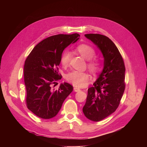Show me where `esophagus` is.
Listing matches in <instances>:
<instances>
[{
	"instance_id": "34e87169",
	"label": "esophagus",
	"mask_w": 147,
	"mask_h": 147,
	"mask_svg": "<svg viewBox=\"0 0 147 147\" xmlns=\"http://www.w3.org/2000/svg\"><path fill=\"white\" fill-rule=\"evenodd\" d=\"M74 91H75V92H78V91H80V89H79L78 88H76V87H74Z\"/></svg>"
}]
</instances>
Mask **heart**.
Listing matches in <instances>:
<instances>
[{
  "label": "heart",
  "instance_id": "obj_1",
  "mask_svg": "<svg viewBox=\"0 0 147 147\" xmlns=\"http://www.w3.org/2000/svg\"><path fill=\"white\" fill-rule=\"evenodd\" d=\"M76 51L78 53L85 58L87 61V67L90 73L93 74L98 73L102 68V63L100 59L94 57L95 55V51L90 45L86 44H81L76 47ZM71 53L68 50H65L61 54L60 62L64 67L69 66L71 61ZM66 80L76 87H83L86 85L88 80V74L84 72L73 71L66 74Z\"/></svg>",
  "mask_w": 147,
  "mask_h": 147
}]
</instances>
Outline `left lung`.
Masks as SVG:
<instances>
[{"label":"left lung","instance_id":"obj_1","mask_svg":"<svg viewBox=\"0 0 147 147\" xmlns=\"http://www.w3.org/2000/svg\"><path fill=\"white\" fill-rule=\"evenodd\" d=\"M103 54L104 69L93 86L88 89L84 115L89 120L100 121L119 107L125 89V66L120 52L108 37L98 34H86Z\"/></svg>","mask_w":147,"mask_h":147}]
</instances>
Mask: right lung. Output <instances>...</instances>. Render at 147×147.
<instances>
[{"instance_id":"obj_1","label":"right lung","mask_w":147,"mask_h":147,"mask_svg":"<svg viewBox=\"0 0 147 147\" xmlns=\"http://www.w3.org/2000/svg\"><path fill=\"white\" fill-rule=\"evenodd\" d=\"M78 34H58L43 39L34 47L25 60L24 81L26 106L39 117H55L73 87L64 82L55 90L52 86L61 80L58 65L63 50L79 39Z\"/></svg>"}]
</instances>
